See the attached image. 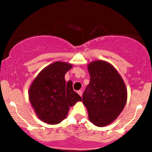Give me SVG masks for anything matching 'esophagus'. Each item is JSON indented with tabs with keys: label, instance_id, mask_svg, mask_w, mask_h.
Listing matches in <instances>:
<instances>
[{
	"label": "esophagus",
	"instance_id": "obj_1",
	"mask_svg": "<svg viewBox=\"0 0 152 152\" xmlns=\"http://www.w3.org/2000/svg\"><path fill=\"white\" fill-rule=\"evenodd\" d=\"M77 93H78V95H79V96H82V94H83V92H82V91H81V90H80V91H77Z\"/></svg>",
	"mask_w": 152,
	"mask_h": 152
}]
</instances>
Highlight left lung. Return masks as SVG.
I'll list each match as a JSON object with an SVG mask.
<instances>
[{"label": "left lung", "mask_w": 152, "mask_h": 152, "mask_svg": "<svg viewBox=\"0 0 152 152\" xmlns=\"http://www.w3.org/2000/svg\"><path fill=\"white\" fill-rule=\"evenodd\" d=\"M90 83L83 94V103L89 120L98 127L114 121L122 113L127 101L125 82L108 62L97 60L88 66Z\"/></svg>", "instance_id": "1"}]
</instances>
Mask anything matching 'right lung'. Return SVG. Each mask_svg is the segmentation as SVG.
<instances>
[{
    "label": "right lung",
    "mask_w": 152,
    "mask_h": 152,
    "mask_svg": "<svg viewBox=\"0 0 152 152\" xmlns=\"http://www.w3.org/2000/svg\"><path fill=\"white\" fill-rule=\"evenodd\" d=\"M71 67L72 64L66 62H54L45 67L31 84L29 100L37 115L45 123H60L69 107L81 100L73 89L72 81L66 83L64 76Z\"/></svg>",
    "instance_id": "add662e5"
}]
</instances>
